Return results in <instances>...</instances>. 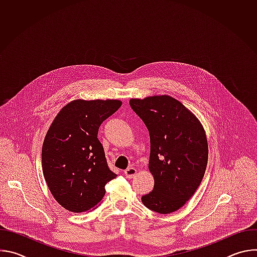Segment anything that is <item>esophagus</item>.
I'll return each instance as SVG.
<instances>
[{
  "mask_svg": "<svg viewBox=\"0 0 257 257\" xmlns=\"http://www.w3.org/2000/svg\"><path fill=\"white\" fill-rule=\"evenodd\" d=\"M124 174L128 179H131L137 174V170L135 168H128L127 170L124 171Z\"/></svg>",
  "mask_w": 257,
  "mask_h": 257,
  "instance_id": "esophagus-1",
  "label": "esophagus"
}]
</instances>
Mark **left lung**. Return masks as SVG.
<instances>
[{
    "label": "left lung",
    "instance_id": "obj_1",
    "mask_svg": "<svg viewBox=\"0 0 257 257\" xmlns=\"http://www.w3.org/2000/svg\"><path fill=\"white\" fill-rule=\"evenodd\" d=\"M129 103L151 137L149 169L155 186L141 201L159 213L176 211L193 196L205 173L208 144L203 126L170 95L131 98Z\"/></svg>",
    "mask_w": 257,
    "mask_h": 257
}]
</instances>
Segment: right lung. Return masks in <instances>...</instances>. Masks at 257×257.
<instances>
[{"label": "right lung", "instance_id": "add662e5", "mask_svg": "<svg viewBox=\"0 0 257 257\" xmlns=\"http://www.w3.org/2000/svg\"><path fill=\"white\" fill-rule=\"evenodd\" d=\"M121 104L119 99H75L63 106L51 124L42 150L43 173L52 195L65 209H94L106 183L117 177L107 166L97 133Z\"/></svg>", "mask_w": 257, "mask_h": 257}]
</instances>
